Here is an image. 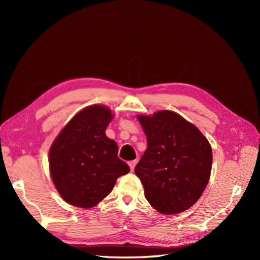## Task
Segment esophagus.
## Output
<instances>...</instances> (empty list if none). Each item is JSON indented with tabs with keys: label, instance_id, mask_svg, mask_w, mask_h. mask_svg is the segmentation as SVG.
I'll return each instance as SVG.
<instances>
[{
	"label": "esophagus",
	"instance_id": "esophagus-1",
	"mask_svg": "<svg viewBox=\"0 0 260 260\" xmlns=\"http://www.w3.org/2000/svg\"><path fill=\"white\" fill-rule=\"evenodd\" d=\"M137 162H138V160H137V159H135V160H131V161H129V166H130V169H131V171H133V170H135V167H136V165H137Z\"/></svg>",
	"mask_w": 260,
	"mask_h": 260
}]
</instances>
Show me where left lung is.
I'll return each instance as SVG.
<instances>
[{
  "mask_svg": "<svg viewBox=\"0 0 260 260\" xmlns=\"http://www.w3.org/2000/svg\"><path fill=\"white\" fill-rule=\"evenodd\" d=\"M147 148L135 168L147 202L164 215L193 206L209 181L212 152L191 122L171 111L138 116Z\"/></svg>",
  "mask_w": 260,
  "mask_h": 260,
  "instance_id": "8db88e82",
  "label": "left lung"
}]
</instances>
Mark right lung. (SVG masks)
<instances>
[{
	"instance_id": "add662e5",
	"label": "right lung",
	"mask_w": 260,
	"mask_h": 260,
	"mask_svg": "<svg viewBox=\"0 0 260 260\" xmlns=\"http://www.w3.org/2000/svg\"><path fill=\"white\" fill-rule=\"evenodd\" d=\"M113 119L102 105L83 108L60 131L49 152L55 187L73 206L91 208L112 192L130 167L118 157V146L105 130Z\"/></svg>"
}]
</instances>
